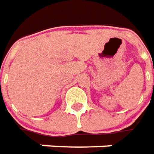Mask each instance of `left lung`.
Masks as SVG:
<instances>
[{
	"instance_id": "obj_1",
	"label": "left lung",
	"mask_w": 154,
	"mask_h": 154,
	"mask_svg": "<svg viewBox=\"0 0 154 154\" xmlns=\"http://www.w3.org/2000/svg\"><path fill=\"white\" fill-rule=\"evenodd\" d=\"M153 88H154V82H153Z\"/></svg>"
}]
</instances>
